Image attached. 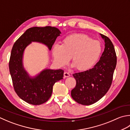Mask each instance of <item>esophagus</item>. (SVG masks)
<instances>
[{"label":"esophagus","mask_w":130,"mask_h":130,"mask_svg":"<svg viewBox=\"0 0 130 130\" xmlns=\"http://www.w3.org/2000/svg\"><path fill=\"white\" fill-rule=\"evenodd\" d=\"M70 74L68 73V72H64V73H63V76H64V77H70Z\"/></svg>","instance_id":"esophagus-1"}]
</instances>
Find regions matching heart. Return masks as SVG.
<instances>
[{"instance_id":"heart-1","label":"heart","mask_w":130,"mask_h":130,"mask_svg":"<svg viewBox=\"0 0 130 130\" xmlns=\"http://www.w3.org/2000/svg\"><path fill=\"white\" fill-rule=\"evenodd\" d=\"M101 52L100 42L85 34L69 36L63 40L62 44L56 43L52 49L53 61L58 67H65L71 56L72 67L80 71L92 68L98 61Z\"/></svg>"}]
</instances>
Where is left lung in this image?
Masks as SVG:
<instances>
[{
	"label": "left lung",
	"instance_id": "obj_1",
	"mask_svg": "<svg viewBox=\"0 0 130 130\" xmlns=\"http://www.w3.org/2000/svg\"><path fill=\"white\" fill-rule=\"evenodd\" d=\"M100 35L105 42V48L99 61L92 69L73 74L76 86L71 95L76 102L84 105L95 103L107 93L116 67L117 56L112 42L105 35Z\"/></svg>",
	"mask_w": 130,
	"mask_h": 130
}]
</instances>
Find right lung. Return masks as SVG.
I'll return each mask as SVG.
<instances>
[{
    "label": "right lung",
    "mask_w": 130,
    "mask_h": 130,
    "mask_svg": "<svg viewBox=\"0 0 130 130\" xmlns=\"http://www.w3.org/2000/svg\"><path fill=\"white\" fill-rule=\"evenodd\" d=\"M61 34L55 27H32L26 30L13 44L9 63V72L15 92L25 102L36 105L45 103L51 96L54 84L63 77V70L51 69H44L36 75L30 76L24 67L25 49L32 42H38L51 51Z\"/></svg>",
    "instance_id": "1"
}]
</instances>
